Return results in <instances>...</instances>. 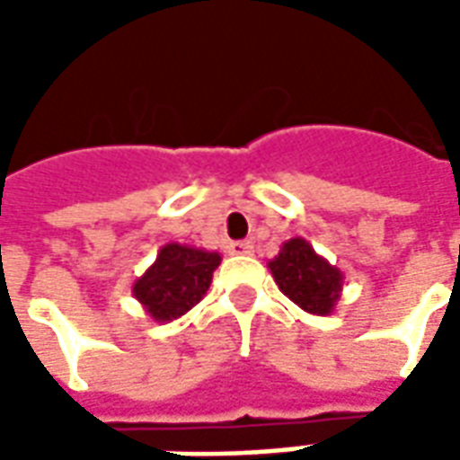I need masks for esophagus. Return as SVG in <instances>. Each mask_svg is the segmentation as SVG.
Returning <instances> with one entry per match:
<instances>
[{"label": "esophagus", "instance_id": "1", "mask_svg": "<svg viewBox=\"0 0 460 460\" xmlns=\"http://www.w3.org/2000/svg\"><path fill=\"white\" fill-rule=\"evenodd\" d=\"M229 251L236 253V256H251L253 253V241H236V243H231Z\"/></svg>", "mask_w": 460, "mask_h": 460}]
</instances>
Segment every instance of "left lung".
Wrapping results in <instances>:
<instances>
[{
	"label": "left lung",
	"instance_id": "1",
	"mask_svg": "<svg viewBox=\"0 0 460 460\" xmlns=\"http://www.w3.org/2000/svg\"><path fill=\"white\" fill-rule=\"evenodd\" d=\"M276 286L310 315H330L342 296V270L323 259L303 236L288 239L269 261Z\"/></svg>",
	"mask_w": 460,
	"mask_h": 460
}]
</instances>
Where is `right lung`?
Masks as SVG:
<instances>
[{"label":"right lung","mask_w":460,"mask_h":460,"mask_svg":"<svg viewBox=\"0 0 460 460\" xmlns=\"http://www.w3.org/2000/svg\"><path fill=\"white\" fill-rule=\"evenodd\" d=\"M221 263L219 251H204L187 243H164L157 259L132 283V296L155 323H172L199 303Z\"/></svg>","instance_id":"1"}]
</instances>
